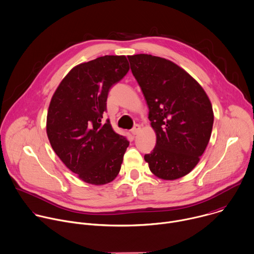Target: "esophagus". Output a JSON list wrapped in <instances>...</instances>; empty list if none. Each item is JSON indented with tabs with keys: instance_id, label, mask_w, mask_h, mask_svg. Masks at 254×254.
Segmentation results:
<instances>
[{
	"instance_id": "obj_1",
	"label": "esophagus",
	"mask_w": 254,
	"mask_h": 254,
	"mask_svg": "<svg viewBox=\"0 0 254 254\" xmlns=\"http://www.w3.org/2000/svg\"><path fill=\"white\" fill-rule=\"evenodd\" d=\"M139 130H140V126H139V125H135V126L132 127V129L130 130V132H131V134L135 135V134L138 133Z\"/></svg>"
}]
</instances>
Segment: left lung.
<instances>
[{
  "instance_id": "1",
  "label": "left lung",
  "mask_w": 254,
  "mask_h": 254,
  "mask_svg": "<svg viewBox=\"0 0 254 254\" xmlns=\"http://www.w3.org/2000/svg\"><path fill=\"white\" fill-rule=\"evenodd\" d=\"M127 58L156 134V144L144 160L161 180L183 178L195 167L208 144L211 103L200 84L172 61L146 54Z\"/></svg>"
}]
</instances>
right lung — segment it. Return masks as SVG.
<instances>
[{
	"instance_id": "add662e5",
	"label": "right lung",
	"mask_w": 254,
	"mask_h": 254,
	"mask_svg": "<svg viewBox=\"0 0 254 254\" xmlns=\"http://www.w3.org/2000/svg\"><path fill=\"white\" fill-rule=\"evenodd\" d=\"M125 56H105L72 67L59 84L48 111L47 134L64 163L87 184L113 182L121 171L128 140L108 120L110 89L128 71Z\"/></svg>"
}]
</instances>
